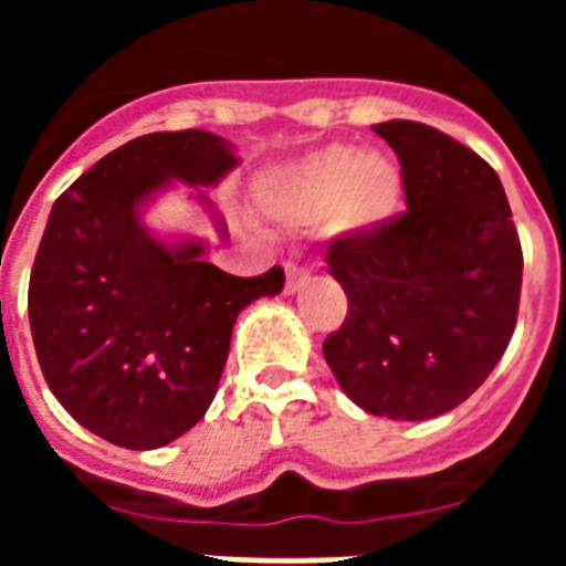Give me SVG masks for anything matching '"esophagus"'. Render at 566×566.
<instances>
[{
  "label": "esophagus",
  "instance_id": "obj_1",
  "mask_svg": "<svg viewBox=\"0 0 566 566\" xmlns=\"http://www.w3.org/2000/svg\"><path fill=\"white\" fill-rule=\"evenodd\" d=\"M308 283V272L297 263H286V292L294 294Z\"/></svg>",
  "mask_w": 566,
  "mask_h": 566
}]
</instances>
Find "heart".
Segmentation results:
<instances>
[{
	"mask_svg": "<svg viewBox=\"0 0 566 566\" xmlns=\"http://www.w3.org/2000/svg\"><path fill=\"white\" fill-rule=\"evenodd\" d=\"M277 207L297 221H323L343 234H371L402 207V172L379 153L332 147L312 155L286 184Z\"/></svg>",
	"mask_w": 566,
	"mask_h": 566,
	"instance_id": "b5f03b06",
	"label": "heart"
}]
</instances>
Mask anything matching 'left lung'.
Returning a JSON list of instances; mask_svg holds the SVG:
<instances>
[{"label":"left lung","mask_w":566,"mask_h":566,"mask_svg":"<svg viewBox=\"0 0 566 566\" xmlns=\"http://www.w3.org/2000/svg\"><path fill=\"white\" fill-rule=\"evenodd\" d=\"M374 133L397 153L408 209L328 247L348 314L323 354L363 411L419 422L462 405L502 359L522 243L496 169L473 149L402 118Z\"/></svg>","instance_id":"8db88e82"}]
</instances>
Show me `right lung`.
<instances>
[{
	"instance_id": "right-lung-1",
	"label": "right lung",
	"mask_w": 566,
	"mask_h": 566,
	"mask_svg": "<svg viewBox=\"0 0 566 566\" xmlns=\"http://www.w3.org/2000/svg\"><path fill=\"white\" fill-rule=\"evenodd\" d=\"M234 167L221 135L149 133L53 203L30 272V334L64 411L118 448L153 451L187 433L212 405L238 314L283 292L280 266L234 277L203 260L201 240L164 243L142 223L172 181L214 187Z\"/></svg>"
}]
</instances>
